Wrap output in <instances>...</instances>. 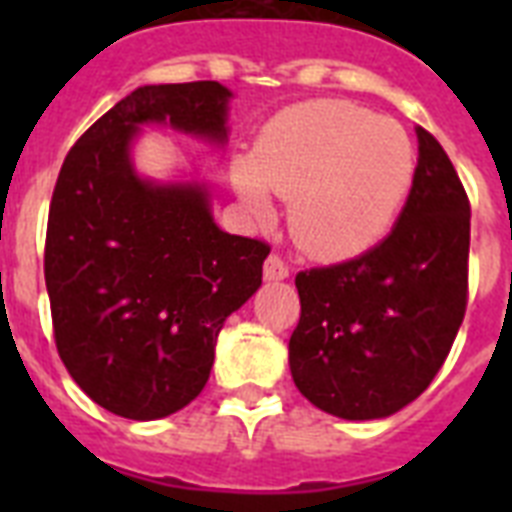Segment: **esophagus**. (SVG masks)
<instances>
[{
    "mask_svg": "<svg viewBox=\"0 0 512 512\" xmlns=\"http://www.w3.org/2000/svg\"><path fill=\"white\" fill-rule=\"evenodd\" d=\"M263 273H265V281H281L289 276V268L279 255H268Z\"/></svg>",
    "mask_w": 512,
    "mask_h": 512,
    "instance_id": "34e87169",
    "label": "esophagus"
}]
</instances>
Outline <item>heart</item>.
<instances>
[{"label":"heart","mask_w":512,"mask_h":512,"mask_svg":"<svg viewBox=\"0 0 512 512\" xmlns=\"http://www.w3.org/2000/svg\"><path fill=\"white\" fill-rule=\"evenodd\" d=\"M417 154L393 119L345 100H311L265 124L252 156L233 162V188L260 220L271 193L289 201V228L321 260H348L393 228L412 191Z\"/></svg>","instance_id":"b5f03b06"}]
</instances>
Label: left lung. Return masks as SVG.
Instances as JSON below:
<instances>
[{
  "instance_id": "left-lung-1",
  "label": "left lung",
  "mask_w": 512,
  "mask_h": 512,
  "mask_svg": "<svg viewBox=\"0 0 512 512\" xmlns=\"http://www.w3.org/2000/svg\"><path fill=\"white\" fill-rule=\"evenodd\" d=\"M420 159L393 231L348 263L300 271L289 337L297 390L342 420L412 404L444 366L468 305L470 201L449 156L417 127Z\"/></svg>"
}]
</instances>
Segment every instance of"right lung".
I'll return each instance as SVG.
<instances>
[{"instance_id": "obj_1", "label": "right lung", "mask_w": 512, "mask_h": 512, "mask_svg": "<svg viewBox=\"0 0 512 512\" xmlns=\"http://www.w3.org/2000/svg\"><path fill=\"white\" fill-rule=\"evenodd\" d=\"M231 90L146 84L68 151L52 191L44 281L68 374L108 412L159 420L199 396L225 319L263 284L265 241L231 236L204 183H154L132 164L143 124L225 143Z\"/></svg>"}]
</instances>
